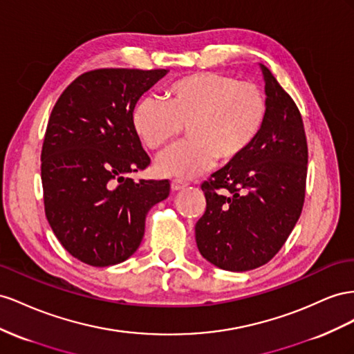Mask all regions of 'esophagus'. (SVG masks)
<instances>
[{
  "label": "esophagus",
  "instance_id": "obj_1",
  "mask_svg": "<svg viewBox=\"0 0 354 354\" xmlns=\"http://www.w3.org/2000/svg\"><path fill=\"white\" fill-rule=\"evenodd\" d=\"M170 187H171V191H180V189H184L187 187V184L183 183V180H179V179H174V180H171Z\"/></svg>",
  "mask_w": 354,
  "mask_h": 354
}]
</instances>
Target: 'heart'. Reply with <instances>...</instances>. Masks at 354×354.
I'll return each mask as SVG.
<instances>
[{
	"mask_svg": "<svg viewBox=\"0 0 354 354\" xmlns=\"http://www.w3.org/2000/svg\"><path fill=\"white\" fill-rule=\"evenodd\" d=\"M267 99L249 82L218 73H196L171 83L166 104L154 96L139 99L132 127L147 148L158 151L187 130L188 140L161 154L157 174L191 179L218 160L222 165L243 157L267 120Z\"/></svg>",
	"mask_w": 354,
	"mask_h": 354,
	"instance_id": "heart-1",
	"label": "heart"
}]
</instances>
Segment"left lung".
<instances>
[{
    "instance_id": "left-lung-1",
    "label": "left lung",
    "mask_w": 354,
    "mask_h": 354,
    "mask_svg": "<svg viewBox=\"0 0 354 354\" xmlns=\"http://www.w3.org/2000/svg\"><path fill=\"white\" fill-rule=\"evenodd\" d=\"M259 66L268 106L264 129L243 157L201 184L206 210L196 224L197 248L228 271L267 264L294 230L306 197L308 149L299 109Z\"/></svg>"
}]
</instances>
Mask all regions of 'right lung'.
Masks as SVG:
<instances>
[{
	"label": "right lung",
	"instance_id": "add662e5",
	"mask_svg": "<svg viewBox=\"0 0 354 354\" xmlns=\"http://www.w3.org/2000/svg\"><path fill=\"white\" fill-rule=\"evenodd\" d=\"M167 69L105 68L71 83L50 114L41 151L44 209L71 255L93 267L132 257L148 210L167 198L169 180L135 183L149 157L132 127V109Z\"/></svg>",
	"mask_w": 354,
	"mask_h": 354
}]
</instances>
